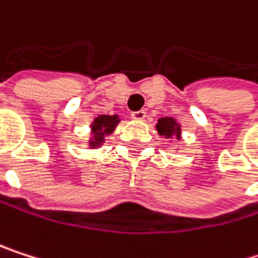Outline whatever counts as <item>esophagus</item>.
I'll use <instances>...</instances> for the list:
<instances>
[{
    "label": "esophagus",
    "instance_id": "esophagus-1",
    "mask_svg": "<svg viewBox=\"0 0 258 258\" xmlns=\"http://www.w3.org/2000/svg\"><path fill=\"white\" fill-rule=\"evenodd\" d=\"M132 117L136 119V120H144L147 117V111L145 110H139V111H133L132 113Z\"/></svg>",
    "mask_w": 258,
    "mask_h": 258
}]
</instances>
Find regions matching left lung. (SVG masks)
Masks as SVG:
<instances>
[{
	"label": "left lung",
	"instance_id": "1",
	"mask_svg": "<svg viewBox=\"0 0 258 258\" xmlns=\"http://www.w3.org/2000/svg\"><path fill=\"white\" fill-rule=\"evenodd\" d=\"M156 130H157L159 136H162L165 139H171V144H172V139L180 141L181 139V135H183L181 123L175 117H172V116L159 117L157 119V123H156Z\"/></svg>",
	"mask_w": 258,
	"mask_h": 258
}]
</instances>
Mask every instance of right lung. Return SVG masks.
<instances>
[{"label":"right lung","instance_id":"1","mask_svg":"<svg viewBox=\"0 0 258 258\" xmlns=\"http://www.w3.org/2000/svg\"><path fill=\"white\" fill-rule=\"evenodd\" d=\"M119 122H120L119 114H98L89 125L90 135L87 139L89 144L87 147L90 150H99L105 144V139L114 133Z\"/></svg>","mask_w":258,"mask_h":258}]
</instances>
